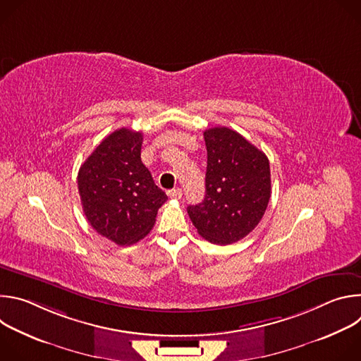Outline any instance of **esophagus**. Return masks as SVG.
I'll return each instance as SVG.
<instances>
[{
    "mask_svg": "<svg viewBox=\"0 0 361 361\" xmlns=\"http://www.w3.org/2000/svg\"><path fill=\"white\" fill-rule=\"evenodd\" d=\"M167 194H169V197H170V198L180 200V198H181V195H183V191H181V188H173V190H169V191H167Z\"/></svg>",
    "mask_w": 361,
    "mask_h": 361,
    "instance_id": "1",
    "label": "esophagus"
}]
</instances>
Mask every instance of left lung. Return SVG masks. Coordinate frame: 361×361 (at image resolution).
Listing matches in <instances>:
<instances>
[{
  "label": "left lung",
  "mask_w": 361,
  "mask_h": 361,
  "mask_svg": "<svg viewBox=\"0 0 361 361\" xmlns=\"http://www.w3.org/2000/svg\"><path fill=\"white\" fill-rule=\"evenodd\" d=\"M207 147L205 197L188 205L198 234L213 244H231L259 224L271 195L266 154L227 127L204 131Z\"/></svg>",
  "instance_id": "1"
}]
</instances>
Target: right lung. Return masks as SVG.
Wrapping results in <instances>:
<instances>
[{
	"label": "right lung",
	"instance_id": "obj_1",
	"mask_svg": "<svg viewBox=\"0 0 361 361\" xmlns=\"http://www.w3.org/2000/svg\"><path fill=\"white\" fill-rule=\"evenodd\" d=\"M142 133L120 128L107 135L78 171V191L91 227L118 245L144 238L167 201L141 161Z\"/></svg>",
	"mask_w": 361,
	"mask_h": 361
}]
</instances>
